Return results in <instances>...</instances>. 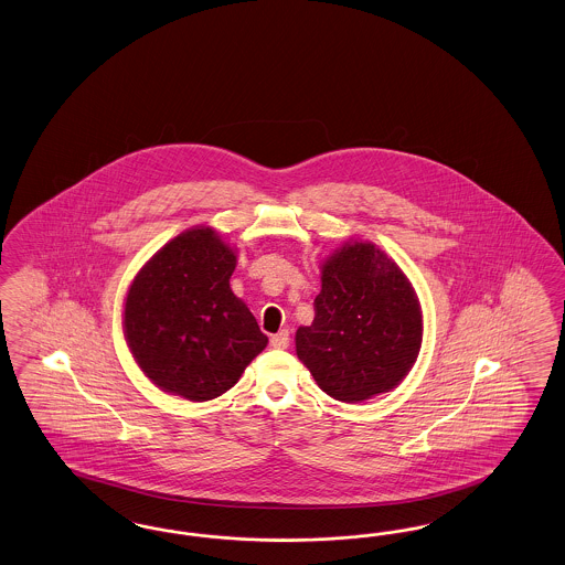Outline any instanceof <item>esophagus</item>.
Listing matches in <instances>:
<instances>
[{
    "label": "esophagus",
    "mask_w": 565,
    "mask_h": 565,
    "mask_svg": "<svg viewBox=\"0 0 565 565\" xmlns=\"http://www.w3.org/2000/svg\"><path fill=\"white\" fill-rule=\"evenodd\" d=\"M271 344L275 349H288L290 347V332L288 330L277 332L271 339Z\"/></svg>",
    "instance_id": "esophagus-1"
}]
</instances>
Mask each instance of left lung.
I'll use <instances>...</instances> for the list:
<instances>
[{"mask_svg": "<svg viewBox=\"0 0 565 565\" xmlns=\"http://www.w3.org/2000/svg\"><path fill=\"white\" fill-rule=\"evenodd\" d=\"M423 344V311L406 273L372 242H347L321 265L316 319L296 355L330 397L360 404L407 376Z\"/></svg>", "mask_w": 565, "mask_h": 565, "instance_id": "left-lung-1", "label": "left lung"}]
</instances>
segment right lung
<instances>
[{
	"label": "right lung",
	"mask_w": 565,
	"mask_h": 565,
	"mask_svg": "<svg viewBox=\"0 0 565 565\" xmlns=\"http://www.w3.org/2000/svg\"><path fill=\"white\" fill-rule=\"evenodd\" d=\"M235 265L237 252L212 226H193L136 273L124 300V337L161 391L214 399L267 347L248 305L228 286Z\"/></svg>",
	"instance_id": "right-lung-1"
}]
</instances>
